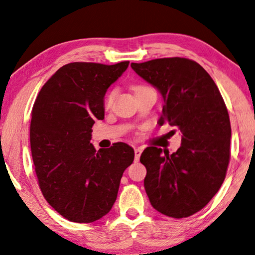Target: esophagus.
<instances>
[{"instance_id": "esophagus-1", "label": "esophagus", "mask_w": 255, "mask_h": 255, "mask_svg": "<svg viewBox=\"0 0 255 255\" xmlns=\"http://www.w3.org/2000/svg\"><path fill=\"white\" fill-rule=\"evenodd\" d=\"M134 153H135V160L138 161V159H140V156H141V153H142V149H141V148L136 147L134 149Z\"/></svg>"}]
</instances>
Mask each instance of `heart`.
Returning a JSON list of instances; mask_svg holds the SVG:
<instances>
[{
	"instance_id": "heart-1",
	"label": "heart",
	"mask_w": 255,
	"mask_h": 255,
	"mask_svg": "<svg viewBox=\"0 0 255 255\" xmlns=\"http://www.w3.org/2000/svg\"><path fill=\"white\" fill-rule=\"evenodd\" d=\"M144 88V86H134V92L136 93L137 90ZM115 96H117V89H112L111 92L107 93V95H106L105 98V107L106 108H109L113 104V101H114Z\"/></svg>"
}]
</instances>
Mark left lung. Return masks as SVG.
<instances>
[{"instance_id": "left-lung-1", "label": "left lung", "mask_w": 255, "mask_h": 255, "mask_svg": "<svg viewBox=\"0 0 255 255\" xmlns=\"http://www.w3.org/2000/svg\"><path fill=\"white\" fill-rule=\"evenodd\" d=\"M130 67L162 95V115L181 131V146L169 154L147 147L144 189L151 206L181 219L202 209L217 194L230 162L231 122L224 99L209 74L183 57L150 60Z\"/></svg>"}]
</instances>
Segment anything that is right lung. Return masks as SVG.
Wrapping results in <instances>:
<instances>
[{"label": "right lung", "instance_id": "right-lung-1", "mask_svg": "<svg viewBox=\"0 0 255 255\" xmlns=\"http://www.w3.org/2000/svg\"><path fill=\"white\" fill-rule=\"evenodd\" d=\"M128 64L68 63L35 100L30 148L38 185L48 204L69 221L89 224L109 213L134 160L127 143L99 150L90 143L93 125L105 119L106 92Z\"/></svg>", "mask_w": 255, "mask_h": 255}]
</instances>
